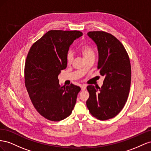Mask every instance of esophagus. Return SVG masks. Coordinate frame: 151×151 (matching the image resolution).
Wrapping results in <instances>:
<instances>
[{
  "label": "esophagus",
  "mask_w": 151,
  "mask_h": 151,
  "mask_svg": "<svg viewBox=\"0 0 151 151\" xmlns=\"http://www.w3.org/2000/svg\"><path fill=\"white\" fill-rule=\"evenodd\" d=\"M80 87H81V90H85V88H86V85H81Z\"/></svg>",
  "instance_id": "esophagus-1"
}]
</instances>
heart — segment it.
<instances>
[{
    "label": "heart",
    "mask_w": 151,
    "mask_h": 151,
    "mask_svg": "<svg viewBox=\"0 0 151 151\" xmlns=\"http://www.w3.org/2000/svg\"><path fill=\"white\" fill-rule=\"evenodd\" d=\"M81 53L82 54L84 59L87 58L91 55H94V52L91 47L88 45H84L81 47ZM74 59V55L71 50H69L66 54V61L68 64H71Z\"/></svg>",
    "instance_id": "b5f03b06"
}]
</instances>
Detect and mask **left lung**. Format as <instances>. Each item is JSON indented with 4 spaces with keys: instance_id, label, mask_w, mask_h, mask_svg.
Returning a JSON list of instances; mask_svg holds the SVG:
<instances>
[{
    "instance_id": "8db88e82",
    "label": "left lung",
    "mask_w": 151,
    "mask_h": 151,
    "mask_svg": "<svg viewBox=\"0 0 151 151\" xmlns=\"http://www.w3.org/2000/svg\"><path fill=\"white\" fill-rule=\"evenodd\" d=\"M98 50L97 69L104 76L101 87L87 86V106L94 117L106 120L117 115L125 104L131 83V65L123 44L105 32L87 33Z\"/></svg>"
}]
</instances>
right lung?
<instances>
[{
    "mask_svg": "<svg viewBox=\"0 0 151 151\" xmlns=\"http://www.w3.org/2000/svg\"><path fill=\"white\" fill-rule=\"evenodd\" d=\"M79 31L50 30L30 49L24 67L25 85L30 99L42 116L59 122L71 114L80 87L59 83L58 76L67 67L66 54Z\"/></svg>",
    "mask_w": 151,
    "mask_h": 151,
    "instance_id": "1",
    "label": "right lung"
}]
</instances>
